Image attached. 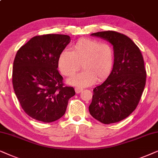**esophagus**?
I'll list each match as a JSON object with an SVG mask.
<instances>
[{
  "label": "esophagus",
  "mask_w": 158,
  "mask_h": 158,
  "mask_svg": "<svg viewBox=\"0 0 158 158\" xmlns=\"http://www.w3.org/2000/svg\"><path fill=\"white\" fill-rule=\"evenodd\" d=\"M82 90H83V89H82V88H81V87H76L75 88V92H76V93H77V94L80 93V92L82 91Z\"/></svg>",
  "instance_id": "obj_1"
}]
</instances>
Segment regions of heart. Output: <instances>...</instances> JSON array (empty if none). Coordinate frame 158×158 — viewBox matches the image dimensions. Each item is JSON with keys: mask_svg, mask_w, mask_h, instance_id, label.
Returning a JSON list of instances; mask_svg holds the SVG:
<instances>
[{"mask_svg": "<svg viewBox=\"0 0 158 158\" xmlns=\"http://www.w3.org/2000/svg\"><path fill=\"white\" fill-rule=\"evenodd\" d=\"M84 70L73 76L68 83L79 87H87L96 79H106L112 71L114 64V52L108 43L96 40L84 38L77 41L70 50H64L58 60V69L62 74L71 77L80 68Z\"/></svg>", "mask_w": 158, "mask_h": 158, "instance_id": "b5f03b06", "label": "heart"}]
</instances>
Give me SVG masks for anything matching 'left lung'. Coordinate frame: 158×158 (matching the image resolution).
Wrapping results in <instances>:
<instances>
[{"instance_id": "8db88e82", "label": "left lung", "mask_w": 158, "mask_h": 158, "mask_svg": "<svg viewBox=\"0 0 158 158\" xmlns=\"http://www.w3.org/2000/svg\"><path fill=\"white\" fill-rule=\"evenodd\" d=\"M113 48L114 64L107 79L93 89L90 115L105 124L116 123L135 110L146 83V70L141 51L123 34L114 31L92 33Z\"/></svg>"}]
</instances>
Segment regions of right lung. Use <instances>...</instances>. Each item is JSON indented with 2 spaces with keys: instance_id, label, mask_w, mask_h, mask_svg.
Returning a JSON list of instances; mask_svg holds the SVG:
<instances>
[{
  "instance_id": "obj_1",
  "label": "right lung",
  "mask_w": 158,
  "mask_h": 158,
  "mask_svg": "<svg viewBox=\"0 0 158 158\" xmlns=\"http://www.w3.org/2000/svg\"><path fill=\"white\" fill-rule=\"evenodd\" d=\"M71 39L69 35L35 36L16 52L12 82L21 106L37 121L50 123L65 114L74 89L65 87L58 60Z\"/></svg>"
}]
</instances>
